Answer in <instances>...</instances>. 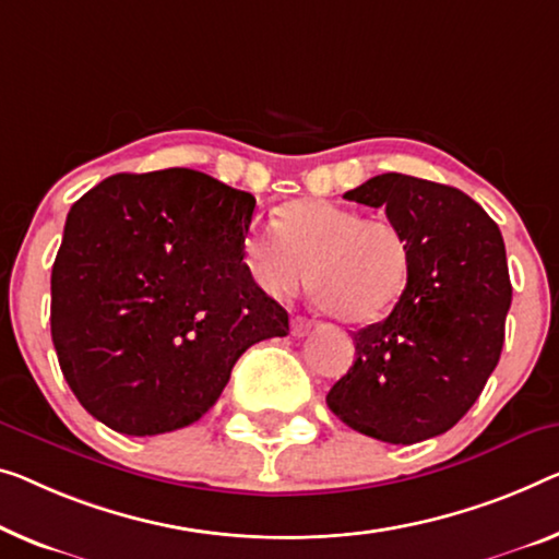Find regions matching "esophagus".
I'll return each mask as SVG.
<instances>
[{"instance_id":"1","label":"esophagus","mask_w":559,"mask_h":559,"mask_svg":"<svg viewBox=\"0 0 559 559\" xmlns=\"http://www.w3.org/2000/svg\"><path fill=\"white\" fill-rule=\"evenodd\" d=\"M313 329V321L311 319H304V316H296V319H290V333H294L296 338L306 336V333H311Z\"/></svg>"}]
</instances>
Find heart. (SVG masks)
I'll return each mask as SVG.
<instances>
[{
	"instance_id": "b5f03b06",
	"label": "heart",
	"mask_w": 559,
	"mask_h": 559,
	"mask_svg": "<svg viewBox=\"0 0 559 559\" xmlns=\"http://www.w3.org/2000/svg\"><path fill=\"white\" fill-rule=\"evenodd\" d=\"M276 229L253 228L243 243L246 271L263 294H296L311 269V294L341 323L377 321L402 298L412 248L396 223L301 198L281 207Z\"/></svg>"
}]
</instances>
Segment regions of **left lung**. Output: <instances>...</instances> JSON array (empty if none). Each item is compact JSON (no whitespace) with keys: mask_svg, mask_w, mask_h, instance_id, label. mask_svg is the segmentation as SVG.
I'll return each instance as SVG.
<instances>
[{"mask_svg":"<svg viewBox=\"0 0 559 559\" xmlns=\"http://www.w3.org/2000/svg\"><path fill=\"white\" fill-rule=\"evenodd\" d=\"M384 207L412 248L409 281L384 321L354 336L356 361L326 404L389 444L444 435L472 409L504 344L512 304L497 223L452 186L384 173L344 193Z\"/></svg>","mask_w":559,"mask_h":559,"instance_id":"left-lung-1","label":"left lung"}]
</instances>
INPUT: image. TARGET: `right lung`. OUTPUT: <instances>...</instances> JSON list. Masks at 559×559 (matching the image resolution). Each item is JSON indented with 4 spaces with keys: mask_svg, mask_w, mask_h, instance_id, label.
<instances>
[{
    "mask_svg": "<svg viewBox=\"0 0 559 559\" xmlns=\"http://www.w3.org/2000/svg\"><path fill=\"white\" fill-rule=\"evenodd\" d=\"M255 198L211 175L120 173L70 207L52 265V344L78 402L130 437L198 421L246 348L288 313L243 263Z\"/></svg>",
    "mask_w": 559,
    "mask_h": 559,
    "instance_id": "obj_1",
    "label": "right lung"
}]
</instances>
